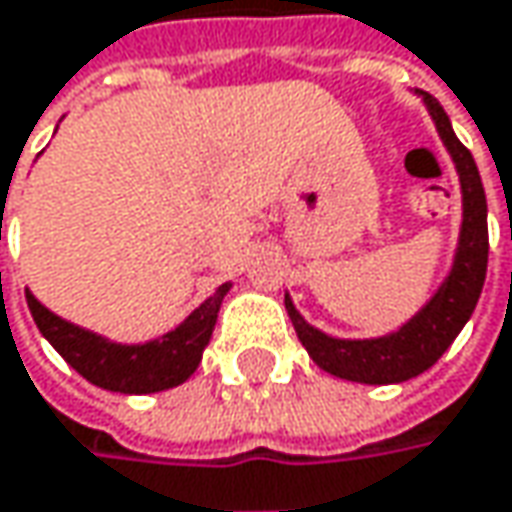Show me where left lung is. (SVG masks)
Masks as SVG:
<instances>
[{
  "mask_svg": "<svg viewBox=\"0 0 512 512\" xmlns=\"http://www.w3.org/2000/svg\"><path fill=\"white\" fill-rule=\"evenodd\" d=\"M423 98L429 109L435 130L446 153L452 156V165L458 170L461 182V231H458V246L452 255V266L446 278L440 281L432 298L403 321L397 330L374 336V339H339L327 336L324 330L313 327L301 316L289 298L284 295L286 313L292 318V327L307 347L310 359L321 371L347 379V382H362V385H394L414 379L423 371H429L437 359L446 353V347L455 342V336L464 330V324L472 316L484 278H487V196L478 176V167L472 153L458 141L449 115L437 104L429 92H414Z\"/></svg>",
  "mask_w": 512,
  "mask_h": 512,
  "instance_id": "1",
  "label": "left lung"
}]
</instances>
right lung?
<instances>
[{
  "mask_svg": "<svg viewBox=\"0 0 512 512\" xmlns=\"http://www.w3.org/2000/svg\"><path fill=\"white\" fill-rule=\"evenodd\" d=\"M228 289L231 281L217 286V292L205 298L182 324L162 333L159 339L138 345L112 342L95 330L60 318L46 304H40L31 289H25V301L40 333L83 379L118 394H156L182 385L194 374L196 365L202 362V350L211 342Z\"/></svg>",
  "mask_w": 512,
  "mask_h": 512,
  "instance_id": "add662e5",
  "label": "right lung"
}]
</instances>
